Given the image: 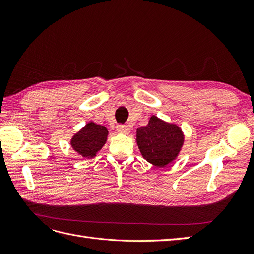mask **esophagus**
I'll return each instance as SVG.
<instances>
[{
  "instance_id": "obj_1",
  "label": "esophagus",
  "mask_w": 254,
  "mask_h": 254,
  "mask_svg": "<svg viewBox=\"0 0 254 254\" xmlns=\"http://www.w3.org/2000/svg\"><path fill=\"white\" fill-rule=\"evenodd\" d=\"M117 130H118V132L124 133V134H128L130 132V129L126 125H118Z\"/></svg>"
}]
</instances>
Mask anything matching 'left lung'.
<instances>
[{"mask_svg":"<svg viewBox=\"0 0 254 254\" xmlns=\"http://www.w3.org/2000/svg\"><path fill=\"white\" fill-rule=\"evenodd\" d=\"M135 141L147 162L165 167L178 158L184 144V133L175 123L151 115L147 125L136 129Z\"/></svg>","mask_w":254,"mask_h":254,"instance_id":"8db88e82","label":"left lung"}]
</instances>
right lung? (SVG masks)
Segmentation results:
<instances>
[{
	"mask_svg": "<svg viewBox=\"0 0 254 254\" xmlns=\"http://www.w3.org/2000/svg\"><path fill=\"white\" fill-rule=\"evenodd\" d=\"M108 133L105 126L90 121L71 137V147L82 158L92 159L106 144Z\"/></svg>",
	"mask_w": 254,
	"mask_h": 254,
	"instance_id": "right-lung-1",
	"label": "right lung"
}]
</instances>
